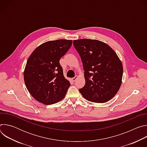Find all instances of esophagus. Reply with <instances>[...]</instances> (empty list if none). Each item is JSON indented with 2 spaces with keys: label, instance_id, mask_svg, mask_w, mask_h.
Listing matches in <instances>:
<instances>
[{
  "label": "esophagus",
  "instance_id": "esophagus-1",
  "mask_svg": "<svg viewBox=\"0 0 147 147\" xmlns=\"http://www.w3.org/2000/svg\"><path fill=\"white\" fill-rule=\"evenodd\" d=\"M77 78H78V76H76L74 77H73V78H72V80H73V81H76Z\"/></svg>",
  "mask_w": 147,
  "mask_h": 147
}]
</instances>
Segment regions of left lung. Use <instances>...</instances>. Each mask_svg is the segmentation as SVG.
I'll use <instances>...</instances> for the list:
<instances>
[{
    "label": "left lung",
    "instance_id": "left-lung-1",
    "mask_svg": "<svg viewBox=\"0 0 147 147\" xmlns=\"http://www.w3.org/2000/svg\"><path fill=\"white\" fill-rule=\"evenodd\" d=\"M84 70L85 86L79 90L83 97L95 103H105L117 93L123 68L114 50L106 43L90 39L73 40Z\"/></svg>",
    "mask_w": 147,
    "mask_h": 147
}]
</instances>
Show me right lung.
<instances>
[{
	"label": "right lung",
	"mask_w": 147,
	"mask_h": 147,
	"mask_svg": "<svg viewBox=\"0 0 147 147\" xmlns=\"http://www.w3.org/2000/svg\"><path fill=\"white\" fill-rule=\"evenodd\" d=\"M72 40L47 41L29 56L24 71L26 86L32 96L44 105L63 99L70 86L63 76L59 60L72 45Z\"/></svg>",
	"instance_id": "add662e5"
}]
</instances>
